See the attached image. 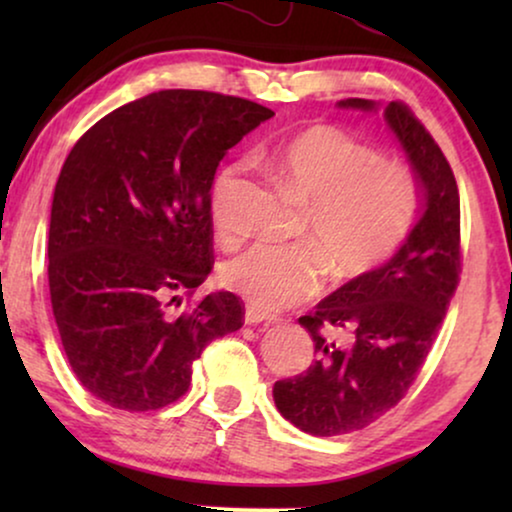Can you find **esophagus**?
<instances>
[{
  "instance_id": "1",
  "label": "esophagus",
  "mask_w": 512,
  "mask_h": 512,
  "mask_svg": "<svg viewBox=\"0 0 512 512\" xmlns=\"http://www.w3.org/2000/svg\"><path fill=\"white\" fill-rule=\"evenodd\" d=\"M275 317H270V314H265L263 310H258L254 305H247V310H244V324L249 326H256V324H272Z\"/></svg>"
}]
</instances>
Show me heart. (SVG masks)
<instances>
[{
	"instance_id": "heart-1",
	"label": "heart",
	"mask_w": 512,
	"mask_h": 512,
	"mask_svg": "<svg viewBox=\"0 0 512 512\" xmlns=\"http://www.w3.org/2000/svg\"><path fill=\"white\" fill-rule=\"evenodd\" d=\"M272 165L303 198L304 244L256 242L223 265L221 279L263 312L310 300L324 275L335 284L380 270L417 221L422 188L415 170L338 125H310L272 151ZM247 160L221 165L209 186V216L221 237L242 233L240 195Z\"/></svg>"
}]
</instances>
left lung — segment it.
Instances as JSON below:
<instances>
[{
	"instance_id": "left-lung-1",
	"label": "left lung",
	"mask_w": 512,
	"mask_h": 512,
	"mask_svg": "<svg viewBox=\"0 0 512 512\" xmlns=\"http://www.w3.org/2000/svg\"><path fill=\"white\" fill-rule=\"evenodd\" d=\"M340 107L373 109L361 97ZM424 186V214L373 275L347 282L298 321L310 331L317 361L275 382L282 415L312 436L366 429L408 394L417 380L461 272L457 179L424 123L403 102L384 109Z\"/></svg>"
}]
</instances>
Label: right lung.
<instances>
[{
	"label": "right lung",
	"instance_id": "obj_1",
	"mask_svg": "<svg viewBox=\"0 0 512 512\" xmlns=\"http://www.w3.org/2000/svg\"><path fill=\"white\" fill-rule=\"evenodd\" d=\"M272 116L244 97L160 90L100 118L69 151L53 193L48 289L69 366L102 403L165 408L188 391L202 349L242 328L235 293H193L214 265L216 167Z\"/></svg>",
	"mask_w": 512,
	"mask_h": 512
}]
</instances>
